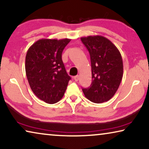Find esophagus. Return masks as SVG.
I'll return each mask as SVG.
<instances>
[{"instance_id": "esophagus-1", "label": "esophagus", "mask_w": 149, "mask_h": 149, "mask_svg": "<svg viewBox=\"0 0 149 149\" xmlns=\"http://www.w3.org/2000/svg\"><path fill=\"white\" fill-rule=\"evenodd\" d=\"M74 79L75 81H77L79 80V75H75L74 77Z\"/></svg>"}]
</instances>
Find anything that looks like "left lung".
Masks as SVG:
<instances>
[{
	"mask_svg": "<svg viewBox=\"0 0 149 149\" xmlns=\"http://www.w3.org/2000/svg\"><path fill=\"white\" fill-rule=\"evenodd\" d=\"M81 40L91 56L92 84L82 88L86 97L95 103L110 100L118 89L123 77L120 52L109 40L102 36H89Z\"/></svg>",
	"mask_w": 149,
	"mask_h": 149,
	"instance_id": "obj_1",
	"label": "left lung"
}]
</instances>
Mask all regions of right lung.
Returning a JSON list of instances; mask_svg holds the SVG:
<instances>
[{
	"mask_svg": "<svg viewBox=\"0 0 149 149\" xmlns=\"http://www.w3.org/2000/svg\"><path fill=\"white\" fill-rule=\"evenodd\" d=\"M71 39H40L29 48L26 56L29 84L40 99L49 104L59 101L71 79L62 61V53Z\"/></svg>",
	"mask_w": 149,
	"mask_h": 149,
	"instance_id": "add662e5",
	"label": "right lung"
}]
</instances>
